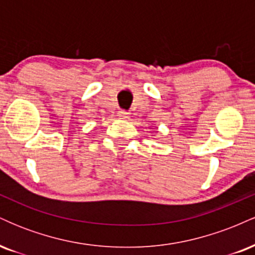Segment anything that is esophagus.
<instances>
[{"instance_id":"34e87169","label":"esophagus","mask_w":255,"mask_h":255,"mask_svg":"<svg viewBox=\"0 0 255 255\" xmlns=\"http://www.w3.org/2000/svg\"><path fill=\"white\" fill-rule=\"evenodd\" d=\"M119 119L120 120H127V119H129V114L127 113V111H125V110H121V111H119Z\"/></svg>"}]
</instances>
